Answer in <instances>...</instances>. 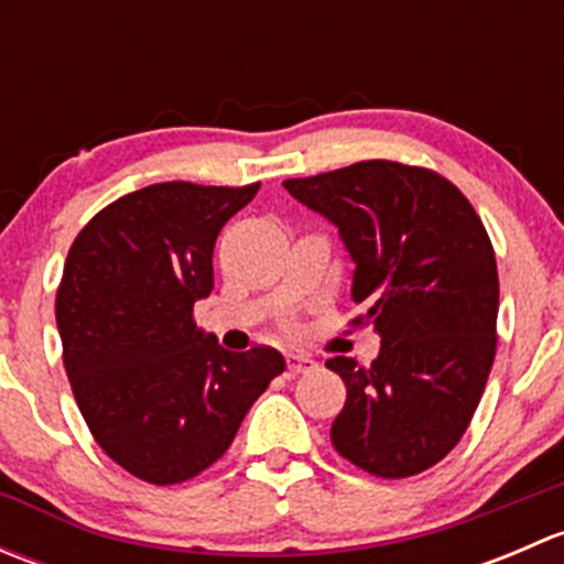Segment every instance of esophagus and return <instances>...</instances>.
Instances as JSON below:
<instances>
[{
    "instance_id": "34e87169",
    "label": "esophagus",
    "mask_w": 564,
    "mask_h": 564,
    "mask_svg": "<svg viewBox=\"0 0 564 564\" xmlns=\"http://www.w3.org/2000/svg\"><path fill=\"white\" fill-rule=\"evenodd\" d=\"M314 366V360H311V355H303V351H289L286 355V368L292 373H303L308 371V368Z\"/></svg>"
}]
</instances>
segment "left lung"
Returning <instances> with one entry per match:
<instances>
[{
  "label": "left lung",
  "instance_id": "1",
  "mask_svg": "<svg viewBox=\"0 0 564 564\" xmlns=\"http://www.w3.org/2000/svg\"><path fill=\"white\" fill-rule=\"evenodd\" d=\"M338 229L355 261L351 300L382 338L371 366L327 360L346 384L333 445L377 477H412L464 436L497 355L491 240L445 176L395 161L283 182Z\"/></svg>",
  "mask_w": 564,
  "mask_h": 564
}]
</instances>
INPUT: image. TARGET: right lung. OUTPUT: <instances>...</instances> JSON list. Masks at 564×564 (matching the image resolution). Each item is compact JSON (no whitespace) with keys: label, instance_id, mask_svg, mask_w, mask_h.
Listing matches in <instances>:
<instances>
[{"label":"right lung","instance_id":"1","mask_svg":"<svg viewBox=\"0 0 564 564\" xmlns=\"http://www.w3.org/2000/svg\"><path fill=\"white\" fill-rule=\"evenodd\" d=\"M259 193L158 182L100 209L67 253L56 292L65 371L106 456L172 486L229 451L281 351H229L193 322L213 292L220 229Z\"/></svg>","mask_w":564,"mask_h":564}]
</instances>
